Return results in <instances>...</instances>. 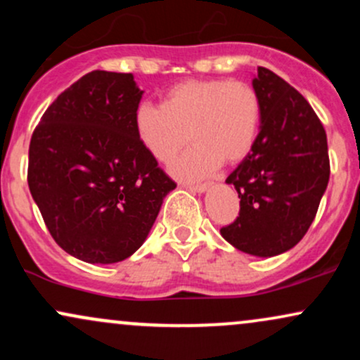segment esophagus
I'll return each mask as SVG.
<instances>
[{"label":"esophagus","instance_id":"esophagus-1","mask_svg":"<svg viewBox=\"0 0 360 360\" xmlns=\"http://www.w3.org/2000/svg\"><path fill=\"white\" fill-rule=\"evenodd\" d=\"M186 188H188L189 191H194V193H205L206 189L210 188V184L208 183H205V184H188Z\"/></svg>","mask_w":360,"mask_h":360}]
</instances>
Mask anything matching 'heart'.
I'll use <instances>...</instances> for the list:
<instances>
[{"label": "heart", "mask_w": 360, "mask_h": 360, "mask_svg": "<svg viewBox=\"0 0 360 360\" xmlns=\"http://www.w3.org/2000/svg\"><path fill=\"white\" fill-rule=\"evenodd\" d=\"M260 100L245 81L189 79L166 93L160 106L135 113L140 146L155 162L169 164L191 139L194 146L171 166L177 179H203L221 162L237 164L257 137Z\"/></svg>", "instance_id": "heart-1"}]
</instances>
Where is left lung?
<instances>
[{"instance_id":"obj_1","label":"left lung","mask_w":360,"mask_h":360,"mask_svg":"<svg viewBox=\"0 0 360 360\" xmlns=\"http://www.w3.org/2000/svg\"><path fill=\"white\" fill-rule=\"evenodd\" d=\"M260 131L226 177L240 198L237 220L220 230L235 249L272 257L298 243L315 220L330 177L328 146L320 118L283 77L257 68Z\"/></svg>"}]
</instances>
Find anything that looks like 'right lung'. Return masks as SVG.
I'll return each mask as SVG.
<instances>
[{
    "label": "right lung",
    "mask_w": 360,
    "mask_h": 360,
    "mask_svg": "<svg viewBox=\"0 0 360 360\" xmlns=\"http://www.w3.org/2000/svg\"><path fill=\"white\" fill-rule=\"evenodd\" d=\"M142 94L131 74L88 72L57 96L32 135V198L57 245L84 262L130 257L176 188L135 134Z\"/></svg>",
    "instance_id": "1"
}]
</instances>
